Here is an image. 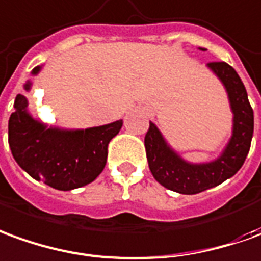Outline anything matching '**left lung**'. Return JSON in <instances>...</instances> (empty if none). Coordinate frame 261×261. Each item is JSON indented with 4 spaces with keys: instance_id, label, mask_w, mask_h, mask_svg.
Wrapping results in <instances>:
<instances>
[{
    "instance_id": "8db88e82",
    "label": "left lung",
    "mask_w": 261,
    "mask_h": 261,
    "mask_svg": "<svg viewBox=\"0 0 261 261\" xmlns=\"http://www.w3.org/2000/svg\"><path fill=\"white\" fill-rule=\"evenodd\" d=\"M207 66L223 82L234 113L233 136L223 154L210 163L192 165L169 148L152 122H149V129L145 135L146 158L153 177L162 186L182 195L200 193L236 175L246 161L253 138L254 115L240 76L226 62H209Z\"/></svg>"
}]
</instances>
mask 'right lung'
I'll list each match as a JSON object with an SVG mask.
<instances>
[{"label":"right lung","instance_id":"1","mask_svg":"<svg viewBox=\"0 0 261 261\" xmlns=\"http://www.w3.org/2000/svg\"><path fill=\"white\" fill-rule=\"evenodd\" d=\"M37 66L32 73H38ZM28 82L25 89L28 91ZM27 98L17 95L8 122V143L17 163L28 175L58 190L93 182L107 165L108 145L119 134L122 120L85 130L46 127L27 112Z\"/></svg>","mask_w":261,"mask_h":261}]
</instances>
